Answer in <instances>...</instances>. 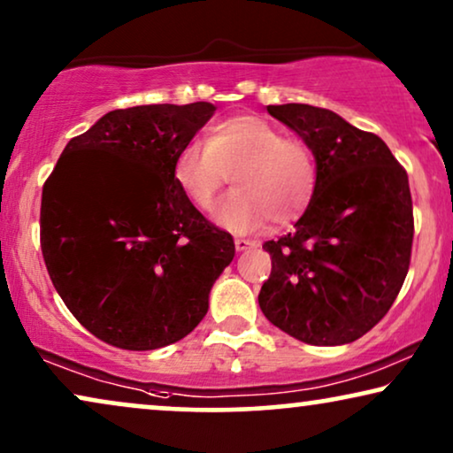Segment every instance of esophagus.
<instances>
[{
	"label": "esophagus",
	"mask_w": 453,
	"mask_h": 453,
	"mask_svg": "<svg viewBox=\"0 0 453 453\" xmlns=\"http://www.w3.org/2000/svg\"><path fill=\"white\" fill-rule=\"evenodd\" d=\"M234 244H236L238 252H246V250L255 249V246H257V242H252V240H244V238H236V240H234Z\"/></svg>",
	"instance_id": "1"
}]
</instances>
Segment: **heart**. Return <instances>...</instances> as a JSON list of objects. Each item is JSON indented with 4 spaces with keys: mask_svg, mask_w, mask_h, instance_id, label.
<instances>
[{
    "mask_svg": "<svg viewBox=\"0 0 453 453\" xmlns=\"http://www.w3.org/2000/svg\"><path fill=\"white\" fill-rule=\"evenodd\" d=\"M232 176L215 221L250 234L271 219L286 226L309 209L317 190V164L303 141L258 116H232L211 126L207 142L190 141L173 157L172 178L186 201L209 211Z\"/></svg>",
    "mask_w": 453,
    "mask_h": 453,
    "instance_id": "b5f03b06",
    "label": "heart"
}]
</instances>
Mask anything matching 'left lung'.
Instances as JSON below:
<instances>
[{
  "label": "left lung",
  "instance_id": "left-lung-1",
  "mask_svg": "<svg viewBox=\"0 0 453 453\" xmlns=\"http://www.w3.org/2000/svg\"><path fill=\"white\" fill-rule=\"evenodd\" d=\"M267 111L296 132L317 164L315 196L296 230L263 249L258 294L275 327L311 346H343L371 331L406 280L414 219L408 173L381 138L304 104Z\"/></svg>",
  "mask_w": 453,
  "mask_h": 453
}]
</instances>
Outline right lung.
Returning <instances> with one entry per match:
<instances>
[{"label":"right lung","instance_id":"add662e5","mask_svg":"<svg viewBox=\"0 0 453 453\" xmlns=\"http://www.w3.org/2000/svg\"><path fill=\"white\" fill-rule=\"evenodd\" d=\"M215 105L113 110L65 144L43 186L41 250L58 294L116 348L180 342L209 311L234 240L173 184V157Z\"/></svg>","mask_w":453,"mask_h":453}]
</instances>
